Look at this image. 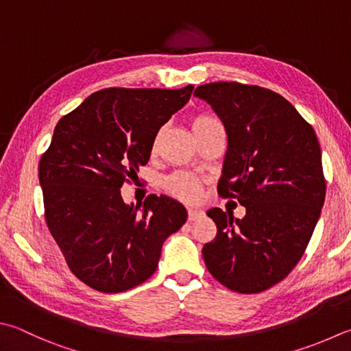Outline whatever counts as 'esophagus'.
Returning <instances> with one entry per match:
<instances>
[{
    "label": "esophagus",
    "mask_w": 351,
    "mask_h": 351,
    "mask_svg": "<svg viewBox=\"0 0 351 351\" xmlns=\"http://www.w3.org/2000/svg\"><path fill=\"white\" fill-rule=\"evenodd\" d=\"M203 215H204V213L200 209H189L188 210V220L189 221H195V220H198V218H202Z\"/></svg>",
    "instance_id": "esophagus-1"
}]
</instances>
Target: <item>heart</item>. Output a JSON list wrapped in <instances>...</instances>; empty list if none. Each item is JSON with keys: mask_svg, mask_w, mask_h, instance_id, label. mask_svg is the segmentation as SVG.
<instances>
[{"mask_svg": "<svg viewBox=\"0 0 351 351\" xmlns=\"http://www.w3.org/2000/svg\"><path fill=\"white\" fill-rule=\"evenodd\" d=\"M214 123H218V122L213 117L198 116L193 121V131L194 133H198V131L208 128ZM163 186L171 195H174L176 198H178V200L186 202V203L197 202V198L200 197V193H202L200 178L189 173H182V171L180 173H174L165 178Z\"/></svg>", "mask_w": 351, "mask_h": 351, "instance_id": "b5f03b06", "label": "heart"}]
</instances>
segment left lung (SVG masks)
Here are the masks:
<instances>
[{
	"instance_id": "1",
	"label": "left lung",
	"mask_w": 351,
	"mask_h": 351,
	"mask_svg": "<svg viewBox=\"0 0 351 351\" xmlns=\"http://www.w3.org/2000/svg\"><path fill=\"white\" fill-rule=\"evenodd\" d=\"M224 125L218 193L246 215L208 210L217 237L203 246L210 275L240 293L263 292L287 276L312 238L326 198L321 148L312 125L281 95L254 85L197 87Z\"/></svg>"
}]
</instances>
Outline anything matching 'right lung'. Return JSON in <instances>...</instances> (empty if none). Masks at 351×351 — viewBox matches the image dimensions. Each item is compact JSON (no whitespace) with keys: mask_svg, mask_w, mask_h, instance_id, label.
I'll list each match as a JSON object with an SVG mask.
<instances>
[{"mask_svg":"<svg viewBox=\"0 0 351 351\" xmlns=\"http://www.w3.org/2000/svg\"><path fill=\"white\" fill-rule=\"evenodd\" d=\"M194 87L105 88L64 116L39 162L45 221L69 267L91 289L119 293L156 272L162 246L188 218L182 203L149 195L143 209L121 188L147 165L162 125Z\"/></svg>","mask_w":351,"mask_h":351,"instance_id":"add662e5","label":"right lung"}]
</instances>
